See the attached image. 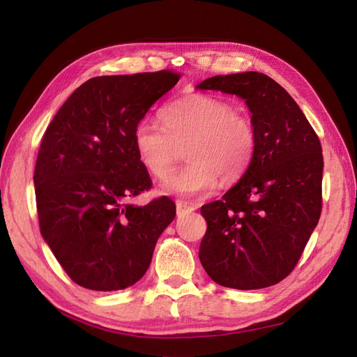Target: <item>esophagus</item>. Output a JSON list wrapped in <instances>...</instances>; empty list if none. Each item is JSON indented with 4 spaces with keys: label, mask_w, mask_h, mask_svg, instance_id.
<instances>
[{
    "label": "esophagus",
    "mask_w": 357,
    "mask_h": 357,
    "mask_svg": "<svg viewBox=\"0 0 357 357\" xmlns=\"http://www.w3.org/2000/svg\"><path fill=\"white\" fill-rule=\"evenodd\" d=\"M195 208L196 207L192 206V204H187L184 201H178L176 202V213H178V216H183L185 213H192Z\"/></svg>",
    "instance_id": "obj_1"
}]
</instances>
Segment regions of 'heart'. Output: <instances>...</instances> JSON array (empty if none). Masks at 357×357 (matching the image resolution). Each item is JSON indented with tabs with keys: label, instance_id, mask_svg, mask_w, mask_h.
Wrapping results in <instances>:
<instances>
[{
	"label": "heart",
	"instance_id": "heart-1",
	"mask_svg": "<svg viewBox=\"0 0 357 357\" xmlns=\"http://www.w3.org/2000/svg\"><path fill=\"white\" fill-rule=\"evenodd\" d=\"M161 124L142 119L133 130L141 164L158 179H167L185 149L184 165L164 190L193 198L231 184L244 174L256 151V128L234 105L210 95H192L170 102L159 113Z\"/></svg>",
	"mask_w": 357,
	"mask_h": 357
}]
</instances>
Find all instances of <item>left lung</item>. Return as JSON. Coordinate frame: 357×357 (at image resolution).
Here are the masks:
<instances>
[{
  "mask_svg": "<svg viewBox=\"0 0 357 357\" xmlns=\"http://www.w3.org/2000/svg\"><path fill=\"white\" fill-rule=\"evenodd\" d=\"M198 89L242 98L257 136L252 164L238 184L201 207L207 221L201 264L222 287L275 285L293 271L319 222L321 141L299 105L267 75H218Z\"/></svg>",
  "mask_w": 357,
  "mask_h": 357,
  "instance_id": "left-lung-1",
  "label": "left lung"
}]
</instances>
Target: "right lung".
I'll use <instances>...</instances> for the list:
<instances>
[{
	"instance_id": "1",
	"label": "right lung",
	"mask_w": 357,
	"mask_h": 357,
	"mask_svg": "<svg viewBox=\"0 0 357 357\" xmlns=\"http://www.w3.org/2000/svg\"><path fill=\"white\" fill-rule=\"evenodd\" d=\"M179 78L159 70L89 79L44 133L33 174L40 230L69 278L89 290L138 282L176 215L167 196L144 207L130 201L151 187L133 130Z\"/></svg>"
}]
</instances>
